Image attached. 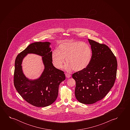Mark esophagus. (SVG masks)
Listing matches in <instances>:
<instances>
[{
	"label": "esophagus",
	"instance_id": "obj_1",
	"mask_svg": "<svg viewBox=\"0 0 130 130\" xmlns=\"http://www.w3.org/2000/svg\"><path fill=\"white\" fill-rule=\"evenodd\" d=\"M65 76H66V77H67V78H69V77H71V75L70 74L68 73H65Z\"/></svg>",
	"mask_w": 130,
	"mask_h": 130
}]
</instances>
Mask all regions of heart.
I'll list each match as a JSON object with an SVG mask.
<instances>
[{
    "instance_id": "1",
    "label": "heart",
    "mask_w": 130,
    "mask_h": 130,
    "mask_svg": "<svg viewBox=\"0 0 130 130\" xmlns=\"http://www.w3.org/2000/svg\"><path fill=\"white\" fill-rule=\"evenodd\" d=\"M92 58L91 47L87 43L80 41L64 40L58 45L57 50L52 52L51 58L53 66L57 69L62 68L67 71L73 69L76 71L83 70L89 65Z\"/></svg>"
}]
</instances>
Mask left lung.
Masks as SVG:
<instances>
[{
  "mask_svg": "<svg viewBox=\"0 0 130 130\" xmlns=\"http://www.w3.org/2000/svg\"><path fill=\"white\" fill-rule=\"evenodd\" d=\"M92 51L89 65L72 75L76 82L75 95L85 104H92L102 100L112 88L117 76L116 57L109 47L88 39Z\"/></svg>",
  "mask_w": 130,
  "mask_h": 130,
  "instance_id": "1",
  "label": "left lung"
}]
</instances>
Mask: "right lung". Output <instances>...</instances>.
Returning a JSON list of instances; mask_svg holds the SVG:
<instances>
[{
    "label": "right lung",
    "mask_w": 130,
    "mask_h": 130,
    "mask_svg": "<svg viewBox=\"0 0 130 130\" xmlns=\"http://www.w3.org/2000/svg\"><path fill=\"white\" fill-rule=\"evenodd\" d=\"M50 44L47 42L32 43L15 59L13 80L15 88L27 102L37 107H45L53 103L58 97L60 84L65 79L64 72L53 64ZM28 53L43 57L45 69L41 77L36 80L28 79L22 72V61Z\"/></svg>",
    "instance_id": "obj_1"
}]
</instances>
